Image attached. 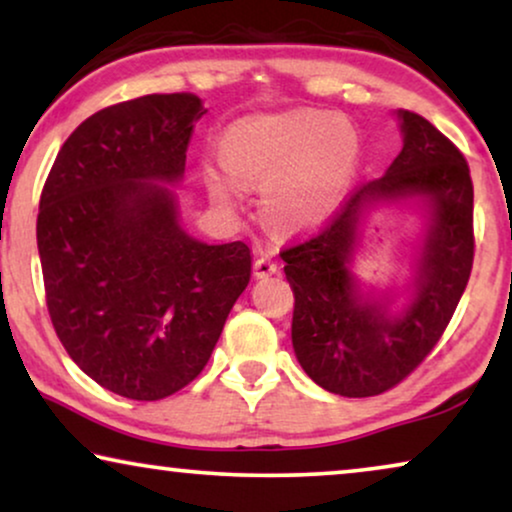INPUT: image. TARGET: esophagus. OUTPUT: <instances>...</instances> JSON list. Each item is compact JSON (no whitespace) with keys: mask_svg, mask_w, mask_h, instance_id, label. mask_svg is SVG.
Here are the masks:
<instances>
[{"mask_svg":"<svg viewBox=\"0 0 512 512\" xmlns=\"http://www.w3.org/2000/svg\"><path fill=\"white\" fill-rule=\"evenodd\" d=\"M277 270H279V263L272 256L256 258V263H254V275L256 277H270V275H275Z\"/></svg>","mask_w":512,"mask_h":512,"instance_id":"esophagus-1","label":"esophagus"}]
</instances>
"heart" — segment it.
<instances>
[{"label": "heart", "mask_w": 512, "mask_h": 512, "mask_svg": "<svg viewBox=\"0 0 512 512\" xmlns=\"http://www.w3.org/2000/svg\"><path fill=\"white\" fill-rule=\"evenodd\" d=\"M359 137L342 116L296 109L242 118L221 139L226 172L207 170L209 191L223 205L240 186L261 188L265 214L286 230L319 226L333 214L352 177Z\"/></svg>", "instance_id": "heart-1"}]
</instances>
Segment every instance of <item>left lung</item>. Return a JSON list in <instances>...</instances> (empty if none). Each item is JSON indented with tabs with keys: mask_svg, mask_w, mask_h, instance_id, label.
Masks as SVG:
<instances>
[{
	"mask_svg": "<svg viewBox=\"0 0 512 512\" xmlns=\"http://www.w3.org/2000/svg\"><path fill=\"white\" fill-rule=\"evenodd\" d=\"M403 149L384 172L340 202L319 233L279 251L293 291L291 340L319 387L347 398L401 384L438 345L473 270V181L457 146L415 111H398ZM422 194L432 228L416 293L398 318L361 304L346 270L355 221L370 201Z\"/></svg>",
	"mask_w": 512,
	"mask_h": 512,
	"instance_id": "8db88e82",
	"label": "left lung"
}]
</instances>
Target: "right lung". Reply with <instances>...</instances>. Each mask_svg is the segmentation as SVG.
Here are the masks:
<instances>
[{"mask_svg": "<svg viewBox=\"0 0 512 512\" xmlns=\"http://www.w3.org/2000/svg\"><path fill=\"white\" fill-rule=\"evenodd\" d=\"M195 95H144L86 118L39 200L46 305L83 373L132 401L177 394L207 366L251 277L244 242L186 235L167 186L184 177Z\"/></svg>", "mask_w": 512, "mask_h": 512, "instance_id": "add662e5", "label": "right lung"}]
</instances>
